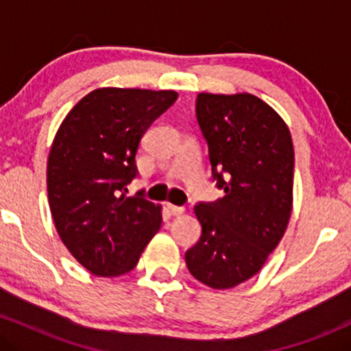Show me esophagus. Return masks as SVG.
Masks as SVG:
<instances>
[{
	"instance_id": "34e87169",
	"label": "esophagus",
	"mask_w": 351,
	"mask_h": 351,
	"mask_svg": "<svg viewBox=\"0 0 351 351\" xmlns=\"http://www.w3.org/2000/svg\"><path fill=\"white\" fill-rule=\"evenodd\" d=\"M168 211H170L171 216H180L184 213V208L183 206H175V204H168Z\"/></svg>"
}]
</instances>
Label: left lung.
I'll return each mask as SVG.
<instances>
[{
    "label": "left lung",
    "mask_w": 351,
    "mask_h": 351,
    "mask_svg": "<svg viewBox=\"0 0 351 351\" xmlns=\"http://www.w3.org/2000/svg\"><path fill=\"white\" fill-rule=\"evenodd\" d=\"M196 120L223 198L198 203L199 241L188 271L213 289H231L261 271L292 211L293 145L277 112L251 94H198Z\"/></svg>",
    "instance_id": "obj_1"
}]
</instances>
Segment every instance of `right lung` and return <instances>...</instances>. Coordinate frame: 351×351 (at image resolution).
Here are the masks:
<instances>
[{
    "label": "right lung",
    "instance_id": "1",
    "mask_svg": "<svg viewBox=\"0 0 351 351\" xmlns=\"http://www.w3.org/2000/svg\"><path fill=\"white\" fill-rule=\"evenodd\" d=\"M178 99L173 90L106 87L87 94L60 123L47 160V196L60 239L88 272H130L162 224L138 191L135 156L148 127Z\"/></svg>",
    "mask_w": 351,
    "mask_h": 351
}]
</instances>
